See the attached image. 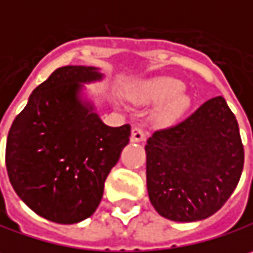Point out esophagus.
<instances>
[{
	"label": "esophagus",
	"mask_w": 253,
	"mask_h": 253,
	"mask_svg": "<svg viewBox=\"0 0 253 253\" xmlns=\"http://www.w3.org/2000/svg\"><path fill=\"white\" fill-rule=\"evenodd\" d=\"M144 137H146V133H144L143 127H133V130H131V141H143Z\"/></svg>",
	"instance_id": "obj_1"
}]
</instances>
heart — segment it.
<instances>
[{
	"label": "heart",
	"mask_w": 253,
	"mask_h": 253,
	"mask_svg": "<svg viewBox=\"0 0 253 253\" xmlns=\"http://www.w3.org/2000/svg\"><path fill=\"white\" fill-rule=\"evenodd\" d=\"M185 90V84L170 77H159L153 80L140 83L130 91V98L137 103H162L155 114V122L160 126L174 123L189 106V100L185 96H179Z\"/></svg>",
	"instance_id": "1"
}]
</instances>
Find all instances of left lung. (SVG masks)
<instances>
[{
  "instance_id": "left-lung-1",
  "label": "left lung",
  "mask_w": 253,
  "mask_h": 253,
  "mask_svg": "<svg viewBox=\"0 0 253 253\" xmlns=\"http://www.w3.org/2000/svg\"><path fill=\"white\" fill-rule=\"evenodd\" d=\"M146 159L149 198L160 215L193 222L216 213L236 189L245 160L226 100L213 97L185 120L156 130Z\"/></svg>"
}]
</instances>
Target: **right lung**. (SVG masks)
<instances>
[{
    "label": "right lung",
    "mask_w": 253,
    "mask_h": 253,
    "mask_svg": "<svg viewBox=\"0 0 253 253\" xmlns=\"http://www.w3.org/2000/svg\"><path fill=\"white\" fill-rule=\"evenodd\" d=\"M96 68H57L30 96L8 131L5 166L15 193L37 215L77 223L96 212L104 182L130 140V125L106 126L79 100Z\"/></svg>",
    "instance_id": "right-lung-1"
}]
</instances>
